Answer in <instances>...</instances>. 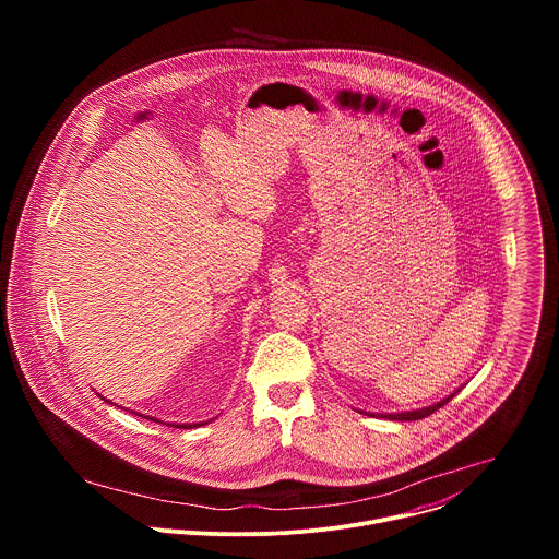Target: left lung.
Here are the masks:
<instances>
[{"mask_svg":"<svg viewBox=\"0 0 559 559\" xmlns=\"http://www.w3.org/2000/svg\"><path fill=\"white\" fill-rule=\"evenodd\" d=\"M460 391V389H457ZM457 391H453L451 395H447V397H442L440 403H436V405H429V407H423V409H416V412H401V414H371V416H380V418H389V420H397V423H407V420H420V418H427V416H431L433 412H438L440 407H444L451 397L457 393Z\"/></svg>","mask_w":559,"mask_h":559,"instance_id":"8db88e82","label":"left lung"}]
</instances>
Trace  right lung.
I'll use <instances>...</instances> for the list:
<instances>
[{
  "label": "right lung",
  "mask_w": 559,
  "mask_h": 559,
  "mask_svg": "<svg viewBox=\"0 0 559 559\" xmlns=\"http://www.w3.org/2000/svg\"><path fill=\"white\" fill-rule=\"evenodd\" d=\"M104 401H106V397H104ZM143 418L154 420V418H150V416H143ZM154 423H158V420H154ZM201 425H205V423H197V425H173V427H177V429H194V427H201Z\"/></svg>",
  "instance_id": "1"
}]
</instances>
